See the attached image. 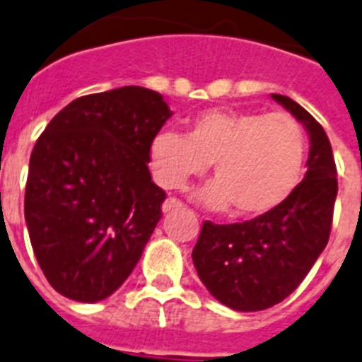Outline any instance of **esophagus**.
<instances>
[{
  "instance_id": "obj_1",
  "label": "esophagus",
  "mask_w": 362,
  "mask_h": 362,
  "mask_svg": "<svg viewBox=\"0 0 362 362\" xmlns=\"http://www.w3.org/2000/svg\"><path fill=\"white\" fill-rule=\"evenodd\" d=\"M184 204H182L178 199H173V197H169L165 202H163V206H161V210H163V214H169V211L176 210V208H182Z\"/></svg>"
}]
</instances>
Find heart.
<instances>
[{"label":"heart","mask_w":362,"mask_h":362,"mask_svg":"<svg viewBox=\"0 0 362 362\" xmlns=\"http://www.w3.org/2000/svg\"><path fill=\"white\" fill-rule=\"evenodd\" d=\"M305 161V135L286 113L208 110L197 115L186 135L160 132L152 139L154 178L167 189H182L193 176L214 178L201 191L211 208H227L238 217L275 210L298 186Z\"/></svg>","instance_id":"1"}]
</instances>
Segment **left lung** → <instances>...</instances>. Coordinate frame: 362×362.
Instances as JSON below:
<instances>
[{
    "label": "left lung",
    "mask_w": 362,
    "mask_h": 362,
    "mask_svg": "<svg viewBox=\"0 0 362 362\" xmlns=\"http://www.w3.org/2000/svg\"><path fill=\"white\" fill-rule=\"evenodd\" d=\"M272 98L305 126L307 173L286 201L251 221H204L191 252L199 279L228 308L257 313L286 299L329 242L339 182L327 134L313 115L283 95Z\"/></svg>",
    "instance_id": "obj_1"
}]
</instances>
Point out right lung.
I'll list each match as a JSON object with an SVG mask.
<instances>
[{"label":"right lung","instance_id":"obj_1","mask_svg":"<svg viewBox=\"0 0 362 362\" xmlns=\"http://www.w3.org/2000/svg\"><path fill=\"white\" fill-rule=\"evenodd\" d=\"M145 87L70 102L37 139L25 184L33 252L61 296L96 303L119 290L161 219L151 145L171 117Z\"/></svg>","mask_w":362,"mask_h":362}]
</instances>
